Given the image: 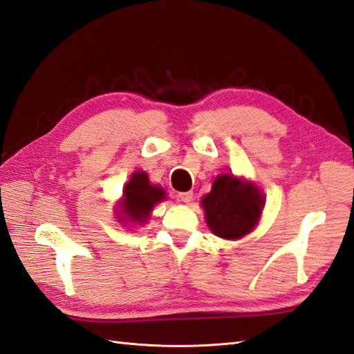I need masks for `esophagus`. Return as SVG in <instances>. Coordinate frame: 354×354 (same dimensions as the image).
<instances>
[{
	"label": "esophagus",
	"instance_id": "1",
	"mask_svg": "<svg viewBox=\"0 0 354 354\" xmlns=\"http://www.w3.org/2000/svg\"><path fill=\"white\" fill-rule=\"evenodd\" d=\"M178 201L183 203H190L193 201V193L192 192H180V193H178Z\"/></svg>",
	"mask_w": 354,
	"mask_h": 354
}]
</instances>
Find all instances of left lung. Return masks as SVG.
Listing matches in <instances>:
<instances>
[{
  "label": "left lung",
  "instance_id": "1",
  "mask_svg": "<svg viewBox=\"0 0 354 354\" xmlns=\"http://www.w3.org/2000/svg\"><path fill=\"white\" fill-rule=\"evenodd\" d=\"M262 205L258 188L234 175H220L202 201L209 229L226 240L249 234L258 223Z\"/></svg>",
  "mask_w": 354,
  "mask_h": 354
}]
</instances>
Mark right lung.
I'll use <instances>...</instances> for the list:
<instances>
[{
  "label": "right lung",
  "mask_w": 354,
  "mask_h": 354,
  "mask_svg": "<svg viewBox=\"0 0 354 354\" xmlns=\"http://www.w3.org/2000/svg\"><path fill=\"white\" fill-rule=\"evenodd\" d=\"M164 199L162 188L151 185L145 171H136L123 190V214L129 221L145 223L153 205Z\"/></svg>",
  "instance_id": "right-lung-1"
}]
</instances>
